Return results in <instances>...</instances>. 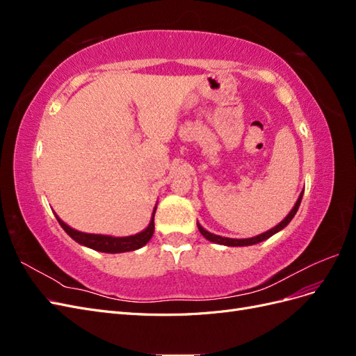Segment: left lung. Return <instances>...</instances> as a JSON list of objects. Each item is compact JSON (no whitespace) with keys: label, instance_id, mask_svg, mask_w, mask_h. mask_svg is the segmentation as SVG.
<instances>
[{"label":"left lung","instance_id":"1","mask_svg":"<svg viewBox=\"0 0 356 356\" xmlns=\"http://www.w3.org/2000/svg\"><path fill=\"white\" fill-rule=\"evenodd\" d=\"M303 193H305V190L300 193V196H298V199H297V202H296V204H294V208L289 211V213L286 215V217L279 222L277 225H275L273 229H270V230H267V232H264V233H261V234H258V236H254V238H248V239H232V238H222V236H218V234H213V233H211V232H208V230H204L202 225L197 222V227H199V232L203 234V238H207L208 241H211V242H213V243H218V245H225V246H250V245H255V243H260V242H263V241H266V239H268L270 238V236H273L275 233H277V232H281L282 229H285L286 225L289 224V221L294 218V215L297 213V211H298V207H300V203H301V199H303Z\"/></svg>","mask_w":356,"mask_h":356}]
</instances>
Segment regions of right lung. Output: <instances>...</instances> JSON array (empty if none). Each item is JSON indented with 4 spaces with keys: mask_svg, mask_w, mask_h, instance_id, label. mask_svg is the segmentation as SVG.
Returning <instances> with one entry per match:
<instances>
[{
    "mask_svg": "<svg viewBox=\"0 0 356 356\" xmlns=\"http://www.w3.org/2000/svg\"><path fill=\"white\" fill-rule=\"evenodd\" d=\"M156 208L153 211L152 220H149L148 227L144 229L143 232H139L132 236H123V238H115V236H108V234H92V233H83L70 227L68 224L63 222L58 215L56 220L59 221L60 227L67 232L70 238H72L75 242L88 246L90 250L99 251V252H106V254H120V252H129V251H135L143 248L144 245L148 243V241L152 239V236L154 233V213Z\"/></svg>",
    "mask_w": 356,
    "mask_h": 356,
    "instance_id": "obj_1",
    "label": "right lung"
}]
</instances>
